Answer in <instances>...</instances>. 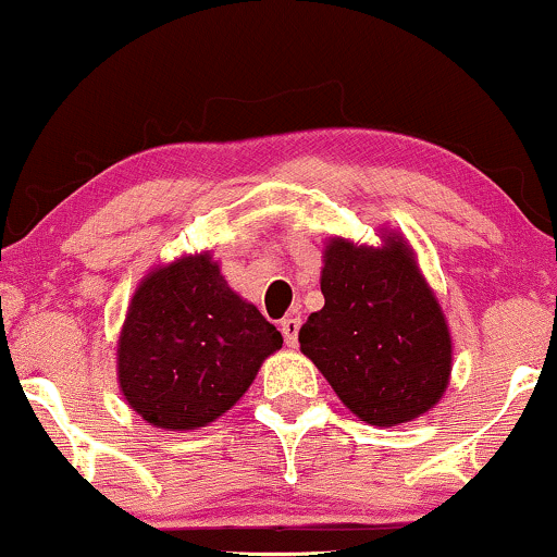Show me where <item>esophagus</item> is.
Returning <instances> with one entry per match:
<instances>
[{"label":"esophagus","mask_w":557,"mask_h":557,"mask_svg":"<svg viewBox=\"0 0 557 557\" xmlns=\"http://www.w3.org/2000/svg\"><path fill=\"white\" fill-rule=\"evenodd\" d=\"M298 330H300V319L298 317H285L283 321H280V332H283L287 347L298 345Z\"/></svg>","instance_id":"1"}]
</instances>
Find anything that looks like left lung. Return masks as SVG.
Listing matches in <instances>:
<instances>
[{
	"label": "left lung",
	"mask_w": 557,
	"mask_h": 557,
	"mask_svg": "<svg viewBox=\"0 0 557 557\" xmlns=\"http://www.w3.org/2000/svg\"><path fill=\"white\" fill-rule=\"evenodd\" d=\"M324 308L298 332L304 355L337 397L371 425L431 410L451 373V337L438 300L399 238L384 249L326 246Z\"/></svg>",
	"instance_id": "obj_1"
}]
</instances>
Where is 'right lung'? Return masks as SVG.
I'll use <instances>...</instances> for the list:
<instances>
[{
    "label": "right lung",
    "mask_w": 557,
    "mask_h": 557,
    "mask_svg": "<svg viewBox=\"0 0 557 557\" xmlns=\"http://www.w3.org/2000/svg\"><path fill=\"white\" fill-rule=\"evenodd\" d=\"M280 347L283 334L199 253L147 274L134 293L119 339V384L147 423L194 431L231 410Z\"/></svg>",
    "instance_id": "1"
}]
</instances>
